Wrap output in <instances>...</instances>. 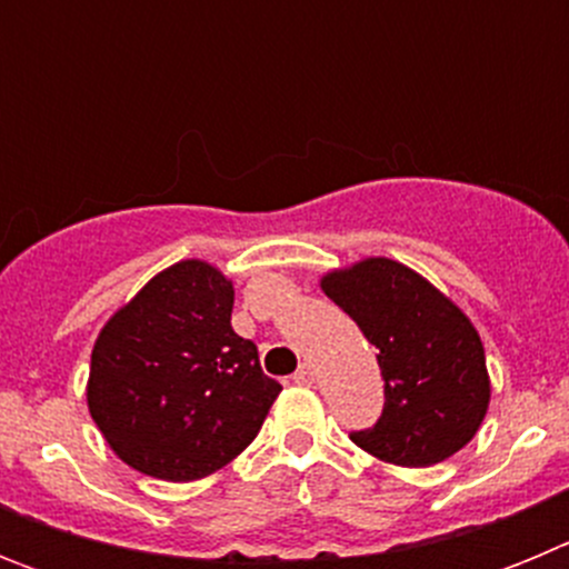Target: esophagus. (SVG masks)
Masks as SVG:
<instances>
[{
	"instance_id": "1",
	"label": "esophagus",
	"mask_w": 569,
	"mask_h": 569,
	"mask_svg": "<svg viewBox=\"0 0 569 569\" xmlns=\"http://www.w3.org/2000/svg\"><path fill=\"white\" fill-rule=\"evenodd\" d=\"M296 385H313V367L310 365H299V370L293 373Z\"/></svg>"
}]
</instances>
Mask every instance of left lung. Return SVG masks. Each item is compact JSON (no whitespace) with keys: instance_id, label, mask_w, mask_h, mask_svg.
<instances>
[{"instance_id":"8db88e82","label":"left lung","mask_w":569,"mask_h":569,"mask_svg":"<svg viewBox=\"0 0 569 569\" xmlns=\"http://www.w3.org/2000/svg\"><path fill=\"white\" fill-rule=\"evenodd\" d=\"M321 290L379 350L385 410L350 439L401 467H430L459 453L490 405L485 347L470 319L393 259L333 270Z\"/></svg>"}]
</instances>
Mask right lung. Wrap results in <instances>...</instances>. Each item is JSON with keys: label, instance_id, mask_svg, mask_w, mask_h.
Masks as SVG:
<instances>
[{"label": "right lung", "instance_id": "obj_1", "mask_svg": "<svg viewBox=\"0 0 569 569\" xmlns=\"http://www.w3.org/2000/svg\"><path fill=\"white\" fill-rule=\"evenodd\" d=\"M233 284L208 261L162 270L108 321L88 407L113 453L164 481L210 476L256 439L281 385L230 328Z\"/></svg>", "mask_w": 569, "mask_h": 569}]
</instances>
